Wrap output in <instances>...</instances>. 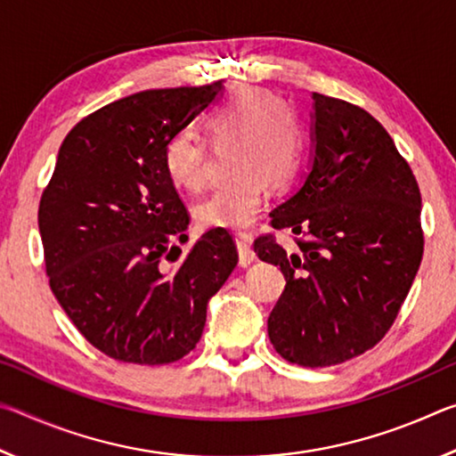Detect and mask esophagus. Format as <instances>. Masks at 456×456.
Segmentation results:
<instances>
[{"label":"esophagus","instance_id":"34e87169","mask_svg":"<svg viewBox=\"0 0 456 456\" xmlns=\"http://www.w3.org/2000/svg\"><path fill=\"white\" fill-rule=\"evenodd\" d=\"M235 241H237V251H239V264L243 267L253 264V261H256V251H253L251 247V233H239L235 237Z\"/></svg>","mask_w":456,"mask_h":456}]
</instances>
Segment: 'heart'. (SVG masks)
<instances>
[{
	"label": "heart",
	"instance_id": "b5f03b06",
	"mask_svg": "<svg viewBox=\"0 0 456 456\" xmlns=\"http://www.w3.org/2000/svg\"><path fill=\"white\" fill-rule=\"evenodd\" d=\"M215 149L229 151V173L235 175L211 197L200 200L195 217L203 227L243 229L256 221L269 189H285L302 167L304 125L289 104L272 92L241 86L207 118ZM211 149L192 130H176L163 146V167L175 187L203 191L209 183Z\"/></svg>",
	"mask_w": 456,
	"mask_h": 456
}]
</instances>
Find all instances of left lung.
<instances>
[{
    "label": "left lung",
    "instance_id": "1",
    "mask_svg": "<svg viewBox=\"0 0 456 456\" xmlns=\"http://www.w3.org/2000/svg\"><path fill=\"white\" fill-rule=\"evenodd\" d=\"M312 96V171L269 221L291 231L299 251H285L273 233L253 249L285 275L267 320L275 352L326 368L388 334L420 267L424 233L419 183L380 122L346 100Z\"/></svg>",
    "mask_w": 456,
    "mask_h": 456
}]
</instances>
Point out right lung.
Returning <instances> with one entry per match:
<instances>
[{
  "label": "right lung",
  "mask_w": 456,
  "mask_h": 456,
  "mask_svg": "<svg viewBox=\"0 0 456 456\" xmlns=\"http://www.w3.org/2000/svg\"><path fill=\"white\" fill-rule=\"evenodd\" d=\"M221 82L144 90L84 117L60 146L37 209L53 296L106 356L171 364L195 348L207 302L233 272L225 229L183 253L189 211L163 167V146L203 112Z\"/></svg>",
  "instance_id": "add662e5"
}]
</instances>
